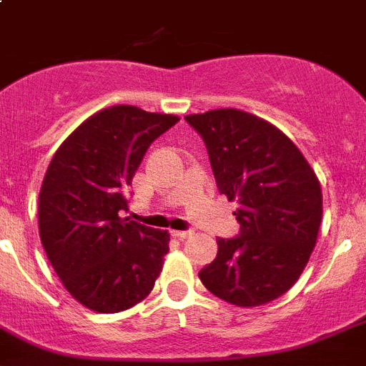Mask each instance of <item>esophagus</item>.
I'll return each instance as SVG.
<instances>
[{"mask_svg":"<svg viewBox=\"0 0 366 366\" xmlns=\"http://www.w3.org/2000/svg\"><path fill=\"white\" fill-rule=\"evenodd\" d=\"M171 236L177 239H187L193 236V230H171Z\"/></svg>","mask_w":366,"mask_h":366,"instance_id":"1","label":"esophagus"}]
</instances>
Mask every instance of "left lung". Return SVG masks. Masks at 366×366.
<instances>
[{
	"mask_svg": "<svg viewBox=\"0 0 366 366\" xmlns=\"http://www.w3.org/2000/svg\"><path fill=\"white\" fill-rule=\"evenodd\" d=\"M208 149L219 192L237 201L239 236L217 239L199 272L209 293L239 307L276 300L300 278L322 221V192L300 149L272 123L237 108L186 116Z\"/></svg>",
	"mask_w": 366,
	"mask_h": 366,
	"instance_id": "left-lung-1",
	"label": "left lung"
}]
</instances>
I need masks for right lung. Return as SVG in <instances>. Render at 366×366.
<instances>
[{"instance_id": "right-lung-1", "label": "right lung", "mask_w": 366, "mask_h": 366, "mask_svg": "<svg viewBox=\"0 0 366 366\" xmlns=\"http://www.w3.org/2000/svg\"><path fill=\"white\" fill-rule=\"evenodd\" d=\"M179 116L117 104L82 122L56 149L38 195L47 259L79 304L119 313L144 300L169 252V234L122 212L149 145Z\"/></svg>"}]
</instances>
